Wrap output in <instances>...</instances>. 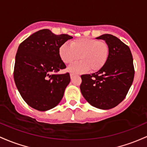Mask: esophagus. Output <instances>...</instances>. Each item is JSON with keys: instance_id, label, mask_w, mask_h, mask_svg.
Segmentation results:
<instances>
[{"instance_id": "34e87169", "label": "esophagus", "mask_w": 147, "mask_h": 147, "mask_svg": "<svg viewBox=\"0 0 147 147\" xmlns=\"http://www.w3.org/2000/svg\"><path fill=\"white\" fill-rule=\"evenodd\" d=\"M75 76V74H70V77H71V78H73Z\"/></svg>"}]
</instances>
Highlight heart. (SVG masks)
Returning a JSON list of instances; mask_svg holds the SVG:
<instances>
[{
    "instance_id": "obj_1",
    "label": "heart",
    "mask_w": 147,
    "mask_h": 147,
    "mask_svg": "<svg viewBox=\"0 0 147 147\" xmlns=\"http://www.w3.org/2000/svg\"><path fill=\"white\" fill-rule=\"evenodd\" d=\"M61 60L65 64H71L78 60L81 61L73 64L68 70L74 73H83L89 69L90 71H98L108 62L110 48L104 41L92 38H79L70 43V46L63 44L59 49Z\"/></svg>"
}]
</instances>
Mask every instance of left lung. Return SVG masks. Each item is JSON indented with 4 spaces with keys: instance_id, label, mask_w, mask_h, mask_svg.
Listing matches in <instances>:
<instances>
[{
    "instance_id": "left-lung-1",
    "label": "left lung",
    "mask_w": 147,
    "mask_h": 147,
    "mask_svg": "<svg viewBox=\"0 0 147 147\" xmlns=\"http://www.w3.org/2000/svg\"><path fill=\"white\" fill-rule=\"evenodd\" d=\"M96 39H103L108 44L109 58L100 70L81 76L80 88L90 105L109 110L124 99L133 83V59L129 47L115 36L105 34Z\"/></svg>"
}]
</instances>
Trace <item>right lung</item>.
Wrapping results in <instances>:
<instances>
[{
  "instance_id": "obj_1",
  "label": "right lung",
  "mask_w": 147,
  "mask_h": 147,
  "mask_svg": "<svg viewBox=\"0 0 147 147\" xmlns=\"http://www.w3.org/2000/svg\"><path fill=\"white\" fill-rule=\"evenodd\" d=\"M43 29L31 34L19 45L16 54L14 79L28 105L39 111L52 109L62 100L70 82L69 73L53 74L66 65L59 55L60 46L72 39Z\"/></svg>"
}]
</instances>
